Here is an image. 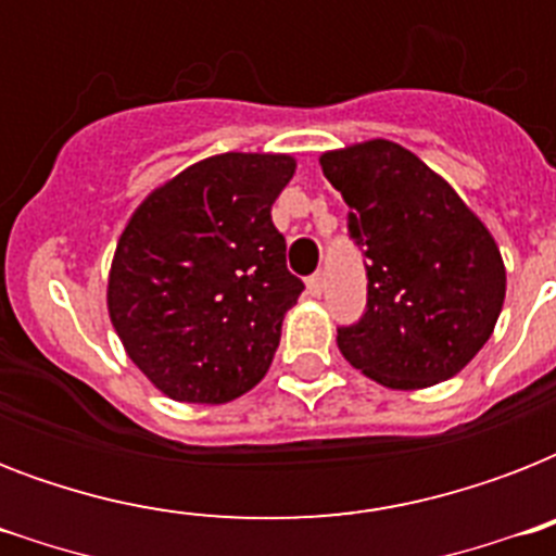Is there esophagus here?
<instances>
[{
	"label": "esophagus",
	"mask_w": 556,
	"mask_h": 556,
	"mask_svg": "<svg viewBox=\"0 0 556 556\" xmlns=\"http://www.w3.org/2000/svg\"><path fill=\"white\" fill-rule=\"evenodd\" d=\"M305 288H308V294L312 296H320L323 288H326V279H323V274H314V277H308Z\"/></svg>",
	"instance_id": "34e87169"
}]
</instances>
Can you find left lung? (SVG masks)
I'll list each match as a JSON object with an SVG mask.
<instances>
[{"mask_svg": "<svg viewBox=\"0 0 556 556\" xmlns=\"http://www.w3.org/2000/svg\"><path fill=\"white\" fill-rule=\"evenodd\" d=\"M349 204L369 296L338 329L349 364L389 389L453 378L491 340L505 303V262L482 218L401 143H355L320 155Z\"/></svg>", "mask_w": 556, "mask_h": 556, "instance_id": "8db88e82", "label": "left lung"}]
</instances>
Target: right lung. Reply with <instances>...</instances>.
<instances>
[{"label":"right lung","instance_id":"obj_1","mask_svg":"<svg viewBox=\"0 0 556 556\" xmlns=\"http://www.w3.org/2000/svg\"><path fill=\"white\" fill-rule=\"evenodd\" d=\"M296 161L222 152L155 187L117 239L106 305L126 355L185 404H227L265 378L303 282L270 207Z\"/></svg>","mask_w":556,"mask_h":556}]
</instances>
